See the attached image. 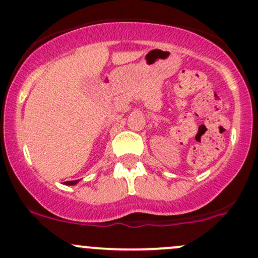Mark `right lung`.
I'll return each mask as SVG.
<instances>
[{
  "label": "right lung",
  "instance_id": "right-lung-1",
  "mask_svg": "<svg viewBox=\"0 0 258 258\" xmlns=\"http://www.w3.org/2000/svg\"><path fill=\"white\" fill-rule=\"evenodd\" d=\"M64 183L70 184V186H72V184H76L77 181H67V182H64Z\"/></svg>",
  "mask_w": 258,
  "mask_h": 258
}]
</instances>
